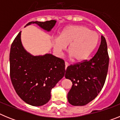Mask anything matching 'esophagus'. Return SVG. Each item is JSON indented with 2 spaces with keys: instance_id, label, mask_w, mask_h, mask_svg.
Masks as SVG:
<instances>
[{
  "instance_id": "obj_1",
  "label": "esophagus",
  "mask_w": 120,
  "mask_h": 120,
  "mask_svg": "<svg viewBox=\"0 0 120 120\" xmlns=\"http://www.w3.org/2000/svg\"><path fill=\"white\" fill-rule=\"evenodd\" d=\"M65 69H67V67L69 65V64L67 62H65Z\"/></svg>"
}]
</instances>
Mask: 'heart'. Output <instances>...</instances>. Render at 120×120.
<instances>
[{
  "mask_svg": "<svg viewBox=\"0 0 120 120\" xmlns=\"http://www.w3.org/2000/svg\"><path fill=\"white\" fill-rule=\"evenodd\" d=\"M98 35L85 26H70L53 40V48L61 54L69 45L68 52L78 62L87 59L97 46Z\"/></svg>",
  "mask_w": 120,
  "mask_h": 120,
  "instance_id": "obj_1",
  "label": "heart"
}]
</instances>
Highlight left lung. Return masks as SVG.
<instances>
[{
  "instance_id": "obj_1",
  "label": "left lung",
  "mask_w": 120,
  "mask_h": 120,
  "mask_svg": "<svg viewBox=\"0 0 120 120\" xmlns=\"http://www.w3.org/2000/svg\"><path fill=\"white\" fill-rule=\"evenodd\" d=\"M109 59L106 41L101 35L99 48L93 58L67 68L65 77L73 83L67 95L71 105L84 106L98 96L105 83Z\"/></svg>"
}]
</instances>
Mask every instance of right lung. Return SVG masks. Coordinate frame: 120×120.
<instances>
[{
	"label": "right lung",
	"instance_id": "right-lung-1",
	"mask_svg": "<svg viewBox=\"0 0 120 120\" xmlns=\"http://www.w3.org/2000/svg\"><path fill=\"white\" fill-rule=\"evenodd\" d=\"M56 21L31 22L50 31ZM26 27V26H25ZM21 32L11 44L9 54L10 77L14 88L24 102L40 106L50 99L51 90L65 75V62L52 54L33 56L26 52L21 42Z\"/></svg>",
	"mask_w": 120,
	"mask_h": 120
}]
</instances>
